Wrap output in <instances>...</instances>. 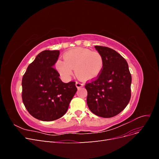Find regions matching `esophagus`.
I'll return each mask as SVG.
<instances>
[{
	"label": "esophagus",
	"mask_w": 159,
	"mask_h": 159,
	"mask_svg": "<svg viewBox=\"0 0 159 159\" xmlns=\"http://www.w3.org/2000/svg\"><path fill=\"white\" fill-rule=\"evenodd\" d=\"M75 86L77 87V88H81V87H83L84 84L80 83V82H78V81H76Z\"/></svg>",
	"instance_id": "34e87169"
}]
</instances>
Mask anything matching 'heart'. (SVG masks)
Returning a JSON list of instances; mask_svg holds the SVG:
<instances>
[{
  "instance_id": "heart-1",
  "label": "heart",
  "mask_w": 159,
  "mask_h": 159,
  "mask_svg": "<svg viewBox=\"0 0 159 159\" xmlns=\"http://www.w3.org/2000/svg\"><path fill=\"white\" fill-rule=\"evenodd\" d=\"M64 61L57 60L56 68L65 78H69L75 68V74L82 81H93L102 74L104 60L99 52L84 48H75L64 54Z\"/></svg>"
}]
</instances>
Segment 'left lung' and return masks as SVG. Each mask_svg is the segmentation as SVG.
<instances>
[{
    "mask_svg": "<svg viewBox=\"0 0 159 159\" xmlns=\"http://www.w3.org/2000/svg\"><path fill=\"white\" fill-rule=\"evenodd\" d=\"M103 57L104 66L98 78L85 84L87 104L93 113L110 118L121 113L131 99V75L127 61L115 50L95 46Z\"/></svg>",
    "mask_w": 159,
    "mask_h": 159,
    "instance_id": "left-lung-1",
    "label": "left lung"
}]
</instances>
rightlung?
<instances>
[{"instance_id":"add662e5","label":"right lung","mask_w":159,"mask_h":159,"mask_svg":"<svg viewBox=\"0 0 159 159\" xmlns=\"http://www.w3.org/2000/svg\"><path fill=\"white\" fill-rule=\"evenodd\" d=\"M59 50H44L36 57L22 77V98L32 116L52 121L66 113L77 91L75 81L66 84L54 68Z\"/></svg>"}]
</instances>
